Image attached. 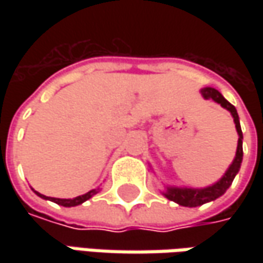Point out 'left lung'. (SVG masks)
Segmentation results:
<instances>
[{"mask_svg":"<svg viewBox=\"0 0 263 263\" xmlns=\"http://www.w3.org/2000/svg\"><path fill=\"white\" fill-rule=\"evenodd\" d=\"M202 96L205 99H214L215 102H218L222 108L228 109L231 112V116L234 118V123H236V128H237L238 133V142H237V151H236V157L234 161L231 162V165L228 167L226 171V174L221 177V180L217 181L215 184L212 186L203 187V189H187V187H167V192L164 193V196L176 202L181 206H189L195 208L200 206L203 203H208L211 200H215L219 196H222L227 189L231 186L234 177L240 170L241 165V161H243V133H241V127H240V121H238V114L237 109L234 108V105H231L224 96L218 92L217 89L214 87H203L202 90Z\"/></svg>","mask_w":263,"mask_h":263,"instance_id":"1","label":"left lung"}]
</instances>
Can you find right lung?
Listing matches in <instances>:
<instances>
[{
  "mask_svg": "<svg viewBox=\"0 0 263 263\" xmlns=\"http://www.w3.org/2000/svg\"><path fill=\"white\" fill-rule=\"evenodd\" d=\"M98 192H99V189H93V190L87 192V193H85V195L73 197V199H58V197H48V196H45V195H41V193H37V192H35V193L39 197H42V199H48V200H51V202H55V203L61 205V206L70 208V206H77V205H80V203L86 202L87 199H90V197L93 196V195H96Z\"/></svg>",
  "mask_w": 263,
  "mask_h": 263,
  "instance_id": "add662e5",
  "label": "right lung"
}]
</instances>
